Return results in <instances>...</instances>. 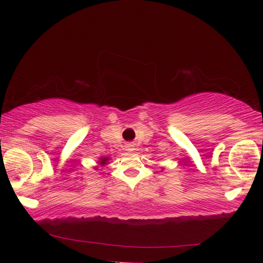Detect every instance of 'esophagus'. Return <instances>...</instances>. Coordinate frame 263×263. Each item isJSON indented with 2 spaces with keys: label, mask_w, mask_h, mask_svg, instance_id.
Here are the masks:
<instances>
[{
  "label": "esophagus",
  "mask_w": 263,
  "mask_h": 263,
  "mask_svg": "<svg viewBox=\"0 0 263 263\" xmlns=\"http://www.w3.org/2000/svg\"><path fill=\"white\" fill-rule=\"evenodd\" d=\"M133 147H134V145H132V143H129V145H127V149H128V151H133Z\"/></svg>",
  "instance_id": "34e87169"
}]
</instances>
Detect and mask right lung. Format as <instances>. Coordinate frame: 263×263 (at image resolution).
<instances>
[{
    "label": "right lung",
    "instance_id": "1",
    "mask_svg": "<svg viewBox=\"0 0 263 263\" xmlns=\"http://www.w3.org/2000/svg\"><path fill=\"white\" fill-rule=\"evenodd\" d=\"M106 161H107V158H102V159H100V165H105L106 164Z\"/></svg>",
    "mask_w": 263,
    "mask_h": 263
}]
</instances>
